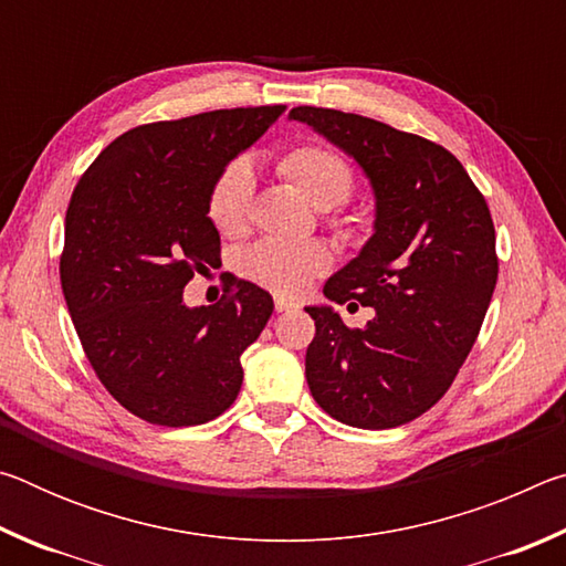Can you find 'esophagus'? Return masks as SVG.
I'll use <instances>...</instances> for the list:
<instances>
[{"instance_id": "esophagus-1", "label": "esophagus", "mask_w": 566, "mask_h": 566, "mask_svg": "<svg viewBox=\"0 0 566 566\" xmlns=\"http://www.w3.org/2000/svg\"><path fill=\"white\" fill-rule=\"evenodd\" d=\"M296 304L294 300H286V296H274V310L276 312H290V310H296Z\"/></svg>"}]
</instances>
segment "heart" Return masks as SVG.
<instances>
[{
    "instance_id": "obj_1",
    "label": "heart",
    "mask_w": 566,
    "mask_h": 566,
    "mask_svg": "<svg viewBox=\"0 0 566 566\" xmlns=\"http://www.w3.org/2000/svg\"><path fill=\"white\" fill-rule=\"evenodd\" d=\"M280 171L322 209L347 202L354 189V175L337 151L322 145H302L286 151ZM254 171L249 161L237 159L227 165L209 189L207 212L214 227L224 234L242 232L252 207ZM332 254L319 242H286V239H262L239 256L242 274L254 284L276 294H300L314 276L329 270Z\"/></svg>"
}]
</instances>
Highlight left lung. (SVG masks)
Listing matches in <instances>:
<instances>
[{
    "instance_id": "obj_1",
    "label": "left lung",
    "mask_w": 566,
    "mask_h": 566,
    "mask_svg": "<svg viewBox=\"0 0 566 566\" xmlns=\"http://www.w3.org/2000/svg\"><path fill=\"white\" fill-rule=\"evenodd\" d=\"M349 155L375 191V234L324 284L329 302L375 310L349 329L332 306H304L317 334L306 385L342 424L391 429L424 415L452 387L490 310L496 237L490 207L444 147L385 122L294 107Z\"/></svg>"
}]
</instances>
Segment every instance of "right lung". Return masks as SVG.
I'll return each mask as SVG.
<instances>
[{"label": "right lung", "instance_id": "obj_1", "mask_svg": "<svg viewBox=\"0 0 566 566\" xmlns=\"http://www.w3.org/2000/svg\"><path fill=\"white\" fill-rule=\"evenodd\" d=\"M284 109L142 124L76 181L60 260L66 310L102 385L149 424L195 427L232 407L239 357L272 317L270 292L252 282L212 306H187L185 286L219 260L214 179Z\"/></svg>", "mask_w": 566, "mask_h": 566}]
</instances>
